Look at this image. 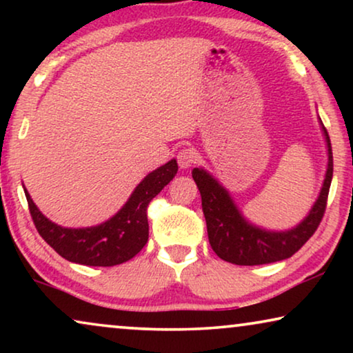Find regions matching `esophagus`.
<instances>
[{"instance_id":"34e87169","label":"esophagus","mask_w":353,"mask_h":353,"mask_svg":"<svg viewBox=\"0 0 353 353\" xmlns=\"http://www.w3.org/2000/svg\"><path fill=\"white\" fill-rule=\"evenodd\" d=\"M196 159H197V156L192 149H181L176 156L178 165H180L181 168H190L192 163L196 162Z\"/></svg>"}]
</instances>
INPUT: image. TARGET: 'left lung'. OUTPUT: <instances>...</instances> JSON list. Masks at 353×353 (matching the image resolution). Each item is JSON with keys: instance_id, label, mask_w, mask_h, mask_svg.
I'll return each instance as SVG.
<instances>
[{"instance_id": "1", "label": "left lung", "mask_w": 353, "mask_h": 353, "mask_svg": "<svg viewBox=\"0 0 353 353\" xmlns=\"http://www.w3.org/2000/svg\"><path fill=\"white\" fill-rule=\"evenodd\" d=\"M326 141L327 163L320 194L301 223L289 230H267L245 219L230 191L202 167L192 170L202 199L207 234L214 252L225 262L234 265H265L289 259L315 233L326 209L327 192L332 180V149L327 132L320 119Z\"/></svg>"}]
</instances>
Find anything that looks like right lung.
<instances>
[{
	"label": "right lung",
	"mask_w": 353,
	"mask_h": 353,
	"mask_svg": "<svg viewBox=\"0 0 353 353\" xmlns=\"http://www.w3.org/2000/svg\"><path fill=\"white\" fill-rule=\"evenodd\" d=\"M175 159L163 163L139 181L128 201L109 220L85 228H65L40 212L23 186L28 209L38 233L61 257L88 267H114L133 259L149 238L148 205L173 180Z\"/></svg>",
	"instance_id": "right-lung-1"
}]
</instances>
